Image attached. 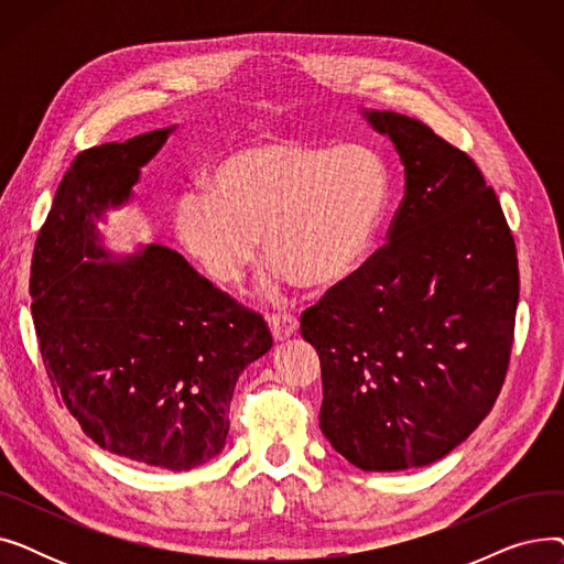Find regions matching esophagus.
Masks as SVG:
<instances>
[{
	"label": "esophagus",
	"mask_w": 564,
	"mask_h": 564,
	"mask_svg": "<svg viewBox=\"0 0 564 564\" xmlns=\"http://www.w3.org/2000/svg\"><path fill=\"white\" fill-rule=\"evenodd\" d=\"M267 322H270V329H272V336L276 340H285L290 336L297 334L300 329V322L294 315L290 313H274V315H267Z\"/></svg>",
	"instance_id": "34e87169"
}]
</instances>
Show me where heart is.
Wrapping results in <instances>:
<instances>
[{
	"instance_id": "obj_1",
	"label": "heart",
	"mask_w": 564,
	"mask_h": 564,
	"mask_svg": "<svg viewBox=\"0 0 564 564\" xmlns=\"http://www.w3.org/2000/svg\"><path fill=\"white\" fill-rule=\"evenodd\" d=\"M391 203V171L370 145L260 139L235 148L175 205L185 251L219 285L274 256L267 290L300 279L334 288L361 270Z\"/></svg>"
}]
</instances>
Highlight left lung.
Segmentation results:
<instances>
[{"instance_id": "8db88e82", "label": "left lung", "mask_w": 564, "mask_h": 564, "mask_svg": "<svg viewBox=\"0 0 564 564\" xmlns=\"http://www.w3.org/2000/svg\"><path fill=\"white\" fill-rule=\"evenodd\" d=\"M404 164L387 245L302 313L319 357V427L364 470L446 457L508 375L519 264L498 196L464 151L395 111H366Z\"/></svg>"}]
</instances>
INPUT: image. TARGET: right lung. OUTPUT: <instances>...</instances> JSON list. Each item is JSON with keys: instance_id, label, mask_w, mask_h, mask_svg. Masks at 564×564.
Instances as JSON below:
<instances>
[{"instance_id": "1", "label": "right lung", "mask_w": 564, "mask_h": 564, "mask_svg": "<svg viewBox=\"0 0 564 564\" xmlns=\"http://www.w3.org/2000/svg\"><path fill=\"white\" fill-rule=\"evenodd\" d=\"M171 132L77 153L39 232L29 294L54 395L86 436L139 464L189 470L221 453L237 377L272 334L175 251L102 249L96 221L130 198Z\"/></svg>"}]
</instances>
